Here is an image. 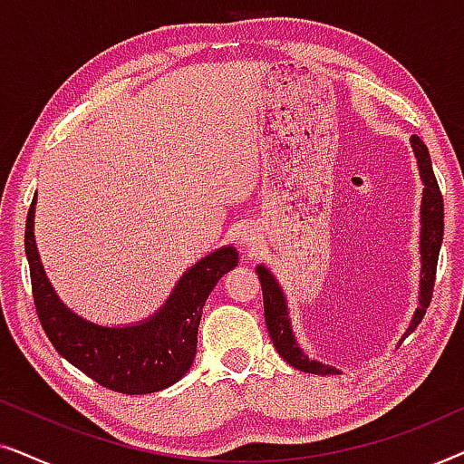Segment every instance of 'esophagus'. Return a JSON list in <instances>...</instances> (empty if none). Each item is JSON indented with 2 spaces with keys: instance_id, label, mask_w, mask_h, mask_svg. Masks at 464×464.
Here are the masks:
<instances>
[{
  "instance_id": "obj_1",
  "label": "esophagus",
  "mask_w": 464,
  "mask_h": 464,
  "mask_svg": "<svg viewBox=\"0 0 464 464\" xmlns=\"http://www.w3.org/2000/svg\"><path fill=\"white\" fill-rule=\"evenodd\" d=\"M240 243L246 245V246H253V245L257 243V237H256V234H253L251 230H245L243 237H240Z\"/></svg>"
}]
</instances>
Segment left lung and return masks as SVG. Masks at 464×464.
<instances>
[{"label":"left lung","mask_w":464,"mask_h":464,"mask_svg":"<svg viewBox=\"0 0 464 464\" xmlns=\"http://www.w3.org/2000/svg\"><path fill=\"white\" fill-rule=\"evenodd\" d=\"M411 150L418 160V170H420V179L424 183L422 189V205H420V257H422V268H420V294H418V308L411 319L408 332L403 334L410 335L418 327V323L422 321L424 313H427L430 295H433V285H435V272H437V259H440V249L443 240V196L437 186L433 164H430V156L427 145L422 143V139L418 135H411ZM259 283H262L264 291V314H266V327L272 338V344L278 351V354L287 361L289 365H294L295 370L316 373V376H329V373H338L334 365H325L321 361L310 359L308 354L297 346L294 329H291L289 313H287V300L281 285L275 278V275L266 268V266H257L256 268Z\"/></svg>","instance_id":"1"}]
</instances>
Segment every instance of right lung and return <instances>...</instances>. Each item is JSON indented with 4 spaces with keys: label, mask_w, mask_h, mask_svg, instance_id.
<instances>
[{
    "label": "right lung",
    "mask_w": 464,
    "mask_h": 464,
    "mask_svg": "<svg viewBox=\"0 0 464 464\" xmlns=\"http://www.w3.org/2000/svg\"><path fill=\"white\" fill-rule=\"evenodd\" d=\"M34 218L35 198L24 226V253L37 316L56 353L94 382L124 395H148L186 376L196 357L207 297L219 278L238 266V251L221 246L183 272L173 294L150 319L105 327L75 314L56 295L37 253Z\"/></svg>",
    "instance_id": "add662e5"
}]
</instances>
